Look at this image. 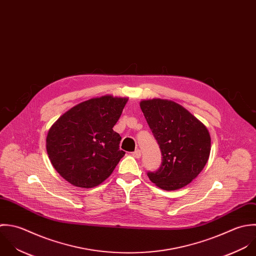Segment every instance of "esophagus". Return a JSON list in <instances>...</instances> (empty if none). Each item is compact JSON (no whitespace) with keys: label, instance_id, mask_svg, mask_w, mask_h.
Here are the masks:
<instances>
[{"label":"esophagus","instance_id":"1","mask_svg":"<svg viewBox=\"0 0 256 256\" xmlns=\"http://www.w3.org/2000/svg\"><path fill=\"white\" fill-rule=\"evenodd\" d=\"M132 156L133 157H135V158H140L141 157V151L138 149V150H136L135 152H133L132 153Z\"/></svg>","mask_w":256,"mask_h":256}]
</instances>
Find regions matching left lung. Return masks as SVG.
Instances as JSON below:
<instances>
[{
    "instance_id": "obj_1",
    "label": "left lung",
    "mask_w": 256,
    "mask_h": 256,
    "mask_svg": "<svg viewBox=\"0 0 256 256\" xmlns=\"http://www.w3.org/2000/svg\"><path fill=\"white\" fill-rule=\"evenodd\" d=\"M140 106L162 153L160 168L148 172L149 178L166 190L186 186L208 160L210 136L208 129L174 101L143 100Z\"/></svg>"
}]
</instances>
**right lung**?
Wrapping results in <instances>:
<instances>
[{"label": "right lung", "mask_w": 256, "mask_h": 256, "mask_svg": "<svg viewBox=\"0 0 256 256\" xmlns=\"http://www.w3.org/2000/svg\"><path fill=\"white\" fill-rule=\"evenodd\" d=\"M128 98L105 95L70 109L50 127L46 151L56 172L80 188L105 180L125 152L121 136L113 130Z\"/></svg>", "instance_id": "obj_1"}]
</instances>
